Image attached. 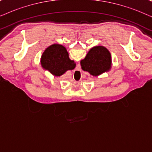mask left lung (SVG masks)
Returning <instances> with one entry per match:
<instances>
[{
  "label": "left lung",
  "mask_w": 152,
  "mask_h": 152,
  "mask_svg": "<svg viewBox=\"0 0 152 152\" xmlns=\"http://www.w3.org/2000/svg\"><path fill=\"white\" fill-rule=\"evenodd\" d=\"M82 69L93 76H98L109 71L111 68V53L105 47L95 46L80 61Z\"/></svg>",
  "instance_id": "8db88e82"
}]
</instances>
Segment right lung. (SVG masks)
Returning <instances> with one entry per match:
<instances>
[{
	"label": "right lung",
	"instance_id": "add662e5",
	"mask_svg": "<svg viewBox=\"0 0 152 152\" xmlns=\"http://www.w3.org/2000/svg\"><path fill=\"white\" fill-rule=\"evenodd\" d=\"M41 64L44 69L55 76H61L67 70H73L75 63L70 60L66 48L59 44H53L43 52Z\"/></svg>",
	"mask_w": 152,
	"mask_h": 152
}]
</instances>
